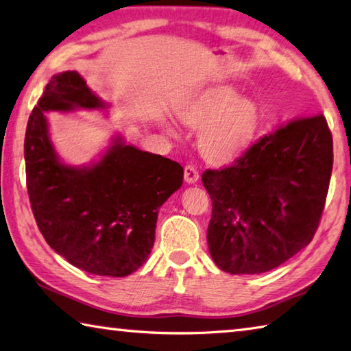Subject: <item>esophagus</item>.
I'll return each mask as SVG.
<instances>
[{"instance_id":"1","label":"esophagus","mask_w":351,"mask_h":351,"mask_svg":"<svg viewBox=\"0 0 351 351\" xmlns=\"http://www.w3.org/2000/svg\"><path fill=\"white\" fill-rule=\"evenodd\" d=\"M199 180V171L194 168L193 165L185 166V182L186 183H195Z\"/></svg>"}]
</instances>
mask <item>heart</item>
Instances as JSON below:
<instances>
[{
  "label": "heart",
  "mask_w": 351,
  "mask_h": 351,
  "mask_svg": "<svg viewBox=\"0 0 351 351\" xmlns=\"http://www.w3.org/2000/svg\"><path fill=\"white\" fill-rule=\"evenodd\" d=\"M188 126L204 129L200 149L214 163H228L248 149L261 126L259 109L234 89L206 92L180 110Z\"/></svg>",
  "instance_id": "b5f03b06"
}]
</instances>
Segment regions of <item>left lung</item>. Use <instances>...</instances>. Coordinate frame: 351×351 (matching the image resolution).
Wrapping results in <instances>:
<instances>
[{
	"label": "left lung",
	"mask_w": 351,
	"mask_h": 351,
	"mask_svg": "<svg viewBox=\"0 0 351 351\" xmlns=\"http://www.w3.org/2000/svg\"><path fill=\"white\" fill-rule=\"evenodd\" d=\"M333 169V137L322 114L263 135L202 182L213 200L206 239L213 261L231 274L278 268L311 242Z\"/></svg>",
	"instance_id": "8db88e82"
}]
</instances>
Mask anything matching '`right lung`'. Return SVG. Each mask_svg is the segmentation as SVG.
<instances>
[{
    "label": "right lung",
    "instance_id": "right-lung-1",
    "mask_svg": "<svg viewBox=\"0 0 351 351\" xmlns=\"http://www.w3.org/2000/svg\"><path fill=\"white\" fill-rule=\"evenodd\" d=\"M104 108L75 71L53 75L27 121L26 183L36 225L55 253L86 273L125 278L149 256L158 208L182 186L183 168L121 137L90 166L61 163L45 114Z\"/></svg>",
    "mask_w": 351,
    "mask_h": 351
}]
</instances>
